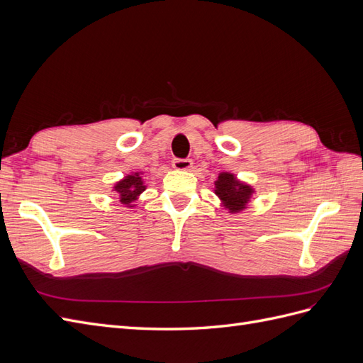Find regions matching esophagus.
Returning <instances> with one entry per match:
<instances>
[{
    "instance_id": "esophagus-1",
    "label": "esophagus",
    "mask_w": 363,
    "mask_h": 363,
    "mask_svg": "<svg viewBox=\"0 0 363 363\" xmlns=\"http://www.w3.org/2000/svg\"><path fill=\"white\" fill-rule=\"evenodd\" d=\"M172 168L177 171H189L192 168V160L189 159H174Z\"/></svg>"
}]
</instances>
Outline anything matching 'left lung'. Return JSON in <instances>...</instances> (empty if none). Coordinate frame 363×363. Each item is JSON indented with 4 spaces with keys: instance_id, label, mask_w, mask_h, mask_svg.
I'll use <instances>...</instances> for the list:
<instances>
[{
    "instance_id": "obj_1",
    "label": "left lung",
    "mask_w": 363,
    "mask_h": 363,
    "mask_svg": "<svg viewBox=\"0 0 363 363\" xmlns=\"http://www.w3.org/2000/svg\"><path fill=\"white\" fill-rule=\"evenodd\" d=\"M213 192L228 213H239L248 207L256 191L251 184L239 180L233 172H219Z\"/></svg>"
}]
</instances>
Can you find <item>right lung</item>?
Masks as SVG:
<instances>
[{
  "mask_svg": "<svg viewBox=\"0 0 363 363\" xmlns=\"http://www.w3.org/2000/svg\"><path fill=\"white\" fill-rule=\"evenodd\" d=\"M144 171H136L124 175V179H121L113 184L112 191L116 192L119 203L127 208H133L136 204V200L140 196V194L147 189Z\"/></svg>",
  "mask_w": 363,
  "mask_h": 363,
  "instance_id": "1",
  "label": "right lung"
}]
</instances>
